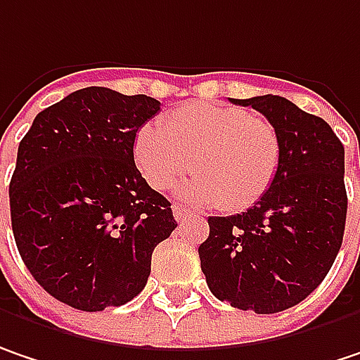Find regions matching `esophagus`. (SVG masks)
Listing matches in <instances>:
<instances>
[{
	"mask_svg": "<svg viewBox=\"0 0 360 360\" xmlns=\"http://www.w3.org/2000/svg\"><path fill=\"white\" fill-rule=\"evenodd\" d=\"M173 216H175V220H177V222H183V220H187V218H189V216H193V214H191V212H187L185 207H181L179 203H175V205H173Z\"/></svg>",
	"mask_w": 360,
	"mask_h": 360,
	"instance_id": "1",
	"label": "esophagus"
}]
</instances>
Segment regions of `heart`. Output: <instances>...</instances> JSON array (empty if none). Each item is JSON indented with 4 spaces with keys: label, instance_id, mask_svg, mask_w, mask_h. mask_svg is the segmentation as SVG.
I'll use <instances>...</instances> for the list:
<instances>
[{
    "label": "heart",
    "instance_id": "obj_1",
    "mask_svg": "<svg viewBox=\"0 0 360 360\" xmlns=\"http://www.w3.org/2000/svg\"><path fill=\"white\" fill-rule=\"evenodd\" d=\"M132 155L155 191H167L191 169L195 177L181 189L183 200L243 212L273 187L283 144L266 117L234 105L195 101L173 110L162 124L140 126Z\"/></svg>",
    "mask_w": 360,
    "mask_h": 360
}]
</instances>
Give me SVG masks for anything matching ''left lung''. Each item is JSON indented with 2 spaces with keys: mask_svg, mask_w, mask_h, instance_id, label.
<instances>
[{
  "mask_svg": "<svg viewBox=\"0 0 360 360\" xmlns=\"http://www.w3.org/2000/svg\"><path fill=\"white\" fill-rule=\"evenodd\" d=\"M261 112L283 144L281 171L259 203L236 216H210L200 244L210 291L230 306L277 314L324 281L347 222L345 146L322 117L279 96L232 99Z\"/></svg>",
  "mask_w": 360,
  "mask_h": 360,
  "instance_id": "8db88e82",
  "label": "left lung"
}]
</instances>
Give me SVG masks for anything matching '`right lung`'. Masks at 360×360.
<instances>
[{
	"instance_id": "1",
	"label": "right lung",
	"mask_w": 360,
	"mask_h": 360,
	"mask_svg": "<svg viewBox=\"0 0 360 360\" xmlns=\"http://www.w3.org/2000/svg\"><path fill=\"white\" fill-rule=\"evenodd\" d=\"M159 110L155 97L85 87L42 110L18 146L15 246L38 285L75 309L134 300L155 246L177 228L132 155L138 128Z\"/></svg>"
}]
</instances>
